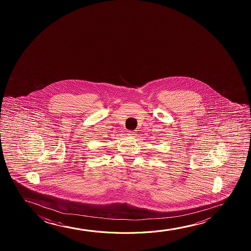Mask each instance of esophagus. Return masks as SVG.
<instances>
[{"label": "esophagus", "instance_id": "esophagus-1", "mask_svg": "<svg viewBox=\"0 0 251 251\" xmlns=\"http://www.w3.org/2000/svg\"><path fill=\"white\" fill-rule=\"evenodd\" d=\"M135 134H136V133L134 131H127V135H129L130 137H134Z\"/></svg>", "mask_w": 251, "mask_h": 251}]
</instances>
